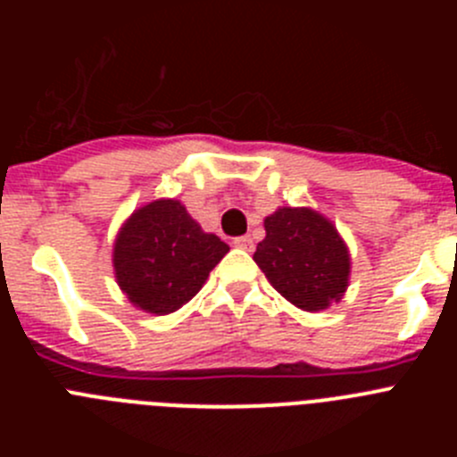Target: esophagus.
<instances>
[{
    "label": "esophagus",
    "mask_w": 457,
    "mask_h": 457,
    "mask_svg": "<svg viewBox=\"0 0 457 457\" xmlns=\"http://www.w3.org/2000/svg\"><path fill=\"white\" fill-rule=\"evenodd\" d=\"M233 247L245 249V252H252V249H253V240H252V237H249V236L236 237V240H233Z\"/></svg>",
    "instance_id": "esophagus-1"
}]
</instances>
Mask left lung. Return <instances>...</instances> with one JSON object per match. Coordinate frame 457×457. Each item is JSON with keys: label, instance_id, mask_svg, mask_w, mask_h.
I'll list each match as a JSON object with an SVG mask.
<instances>
[{"label": "left lung", "instance_id": "left-lung-1", "mask_svg": "<svg viewBox=\"0 0 457 457\" xmlns=\"http://www.w3.org/2000/svg\"><path fill=\"white\" fill-rule=\"evenodd\" d=\"M263 224L265 240L258 242L253 261L277 293L309 313L343 300L353 258L332 220L313 208L281 205Z\"/></svg>", "mask_w": 457, "mask_h": 457}]
</instances>
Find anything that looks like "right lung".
<instances>
[{
  "label": "right lung",
  "instance_id": "obj_1",
  "mask_svg": "<svg viewBox=\"0 0 457 457\" xmlns=\"http://www.w3.org/2000/svg\"><path fill=\"white\" fill-rule=\"evenodd\" d=\"M226 253L228 245L205 233L179 199H155L120 224L112 265L135 309L167 316L204 288Z\"/></svg>",
  "mask_w": 457,
  "mask_h": 457
}]
</instances>
